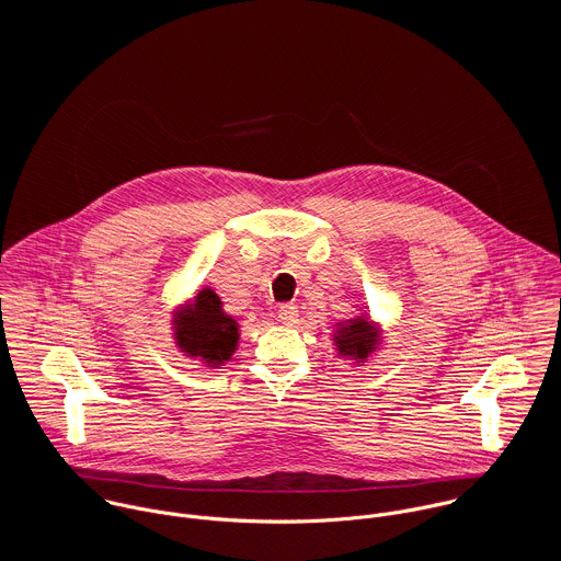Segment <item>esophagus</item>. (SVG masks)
<instances>
[{
  "instance_id": "1",
  "label": "esophagus",
  "mask_w": 561,
  "mask_h": 561,
  "mask_svg": "<svg viewBox=\"0 0 561 561\" xmlns=\"http://www.w3.org/2000/svg\"><path fill=\"white\" fill-rule=\"evenodd\" d=\"M278 320L283 321L285 325H296L300 320V313H298V307L294 305H283L278 309Z\"/></svg>"
}]
</instances>
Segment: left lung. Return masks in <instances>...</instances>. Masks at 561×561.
<instances>
[{
	"instance_id": "left-lung-1",
	"label": "left lung",
	"mask_w": 561,
	"mask_h": 561,
	"mask_svg": "<svg viewBox=\"0 0 561 561\" xmlns=\"http://www.w3.org/2000/svg\"><path fill=\"white\" fill-rule=\"evenodd\" d=\"M334 345L339 356L365 363L367 356L380 345V330L374 321L363 316L356 320L339 321L334 330Z\"/></svg>"
}]
</instances>
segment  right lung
Masks as SVG:
<instances>
[{
  "label": "right lung",
  "instance_id": "1",
  "mask_svg": "<svg viewBox=\"0 0 561 561\" xmlns=\"http://www.w3.org/2000/svg\"><path fill=\"white\" fill-rule=\"evenodd\" d=\"M174 341L190 358H201L209 367L231 360L240 341V323L222 311L214 289H201L194 300L174 316Z\"/></svg>",
  "mask_w": 561,
  "mask_h": 561
}]
</instances>
